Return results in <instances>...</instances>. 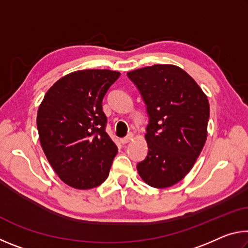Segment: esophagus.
<instances>
[{"label": "esophagus", "mask_w": 248, "mask_h": 248, "mask_svg": "<svg viewBox=\"0 0 248 248\" xmlns=\"http://www.w3.org/2000/svg\"><path fill=\"white\" fill-rule=\"evenodd\" d=\"M132 139H133V134L130 133V134H128V136L125 137V138H123V139H121L120 141H121V143H123V144H127V143H129V142L131 141Z\"/></svg>", "instance_id": "esophagus-1"}]
</instances>
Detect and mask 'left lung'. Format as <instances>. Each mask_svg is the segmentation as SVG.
<instances>
[{"label":"left lung","mask_w":248,"mask_h":248,"mask_svg":"<svg viewBox=\"0 0 248 248\" xmlns=\"http://www.w3.org/2000/svg\"><path fill=\"white\" fill-rule=\"evenodd\" d=\"M146 104L149 152L137 170L144 183L167 188L189 173L208 136L207 95L186 71L154 64L127 73Z\"/></svg>","instance_id":"obj_1"}]
</instances>
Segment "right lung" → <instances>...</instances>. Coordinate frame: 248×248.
Masks as SVG:
<instances>
[{"mask_svg":"<svg viewBox=\"0 0 248 248\" xmlns=\"http://www.w3.org/2000/svg\"><path fill=\"white\" fill-rule=\"evenodd\" d=\"M119 77L110 70L75 71L58 79L39 105L41 148L59 178L75 189L103 184L118 152L105 131L102 102Z\"/></svg>","mask_w":248,"mask_h":248,"instance_id":"1","label":"right lung"}]
</instances>
